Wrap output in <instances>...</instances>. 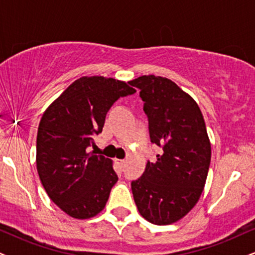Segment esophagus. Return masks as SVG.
Returning a JSON list of instances; mask_svg holds the SVG:
<instances>
[{
  "label": "esophagus",
  "instance_id": "esophagus-1",
  "mask_svg": "<svg viewBox=\"0 0 255 255\" xmlns=\"http://www.w3.org/2000/svg\"><path fill=\"white\" fill-rule=\"evenodd\" d=\"M118 164L120 165V168H125L126 165V160L125 159H118Z\"/></svg>",
  "mask_w": 255,
  "mask_h": 255
}]
</instances>
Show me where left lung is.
<instances>
[{"mask_svg": "<svg viewBox=\"0 0 255 255\" xmlns=\"http://www.w3.org/2000/svg\"><path fill=\"white\" fill-rule=\"evenodd\" d=\"M129 84L140 90L151 142L163 150L131 182L134 201L150 223H175L195 206L206 182L211 144L204 116L170 79L142 75Z\"/></svg>", "mask_w": 255, "mask_h": 255, "instance_id": "obj_1", "label": "left lung"}]
</instances>
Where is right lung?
<instances>
[{
    "instance_id": "right-lung-1",
    "label": "right lung",
    "mask_w": 255,
    "mask_h": 255,
    "mask_svg": "<svg viewBox=\"0 0 255 255\" xmlns=\"http://www.w3.org/2000/svg\"><path fill=\"white\" fill-rule=\"evenodd\" d=\"M135 90L125 81L83 77L44 111L37 133V171L49 198L77 219L95 217L105 207L119 177L113 160L95 151L93 135L120 97Z\"/></svg>"
}]
</instances>
